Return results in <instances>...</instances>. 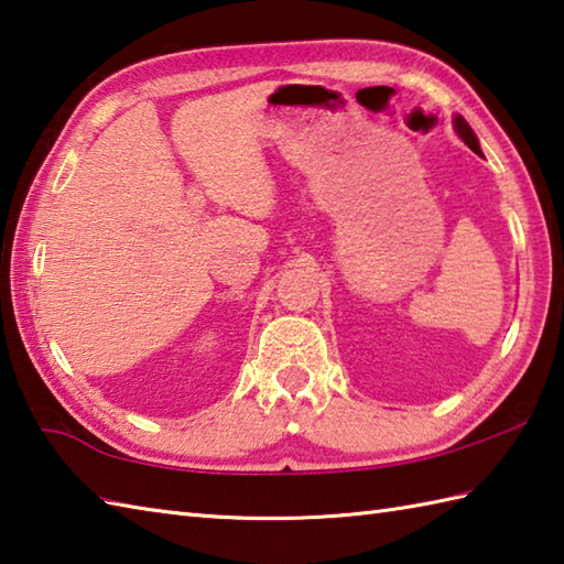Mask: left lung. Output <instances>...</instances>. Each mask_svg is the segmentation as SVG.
I'll return each instance as SVG.
<instances>
[{
	"label": "left lung",
	"instance_id": "1",
	"mask_svg": "<svg viewBox=\"0 0 564 564\" xmlns=\"http://www.w3.org/2000/svg\"><path fill=\"white\" fill-rule=\"evenodd\" d=\"M455 129H457V134L465 139V143L467 147L471 149V151H477V153H481V149H479V141H477V137H474V131H471V127L467 124L465 119L462 117H455Z\"/></svg>",
	"mask_w": 564,
	"mask_h": 564
}]
</instances>
